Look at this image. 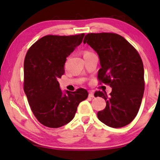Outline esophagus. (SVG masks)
Returning a JSON list of instances; mask_svg holds the SVG:
<instances>
[{
	"label": "esophagus",
	"mask_w": 160,
	"mask_h": 160,
	"mask_svg": "<svg viewBox=\"0 0 160 160\" xmlns=\"http://www.w3.org/2000/svg\"><path fill=\"white\" fill-rule=\"evenodd\" d=\"M89 97H92V98H93V97H94V93H93V92H90L89 93Z\"/></svg>",
	"instance_id": "1"
}]
</instances>
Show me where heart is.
Wrapping results in <instances>:
<instances>
[{
    "instance_id": "1",
    "label": "heart",
    "mask_w": 160,
    "mask_h": 160,
    "mask_svg": "<svg viewBox=\"0 0 160 160\" xmlns=\"http://www.w3.org/2000/svg\"><path fill=\"white\" fill-rule=\"evenodd\" d=\"M91 53V52H90V51H85V52H84L83 55H85V54H87V53Z\"/></svg>"
}]
</instances>
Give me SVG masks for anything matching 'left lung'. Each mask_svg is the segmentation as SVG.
Segmentation results:
<instances>
[{
	"instance_id": "1",
	"label": "left lung",
	"mask_w": 160,
	"mask_h": 160,
	"mask_svg": "<svg viewBox=\"0 0 160 160\" xmlns=\"http://www.w3.org/2000/svg\"><path fill=\"white\" fill-rule=\"evenodd\" d=\"M87 43L98 54L102 68L100 84L112 88V92L97 91L94 97L106 101L105 109L97 113L99 120L112 128H121L133 120L138 112L145 90L144 67L137 50L121 35L89 33Z\"/></svg>"
}]
</instances>
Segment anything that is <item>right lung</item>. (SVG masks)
<instances>
[{"mask_svg": "<svg viewBox=\"0 0 160 160\" xmlns=\"http://www.w3.org/2000/svg\"><path fill=\"white\" fill-rule=\"evenodd\" d=\"M85 34L47 35L31 46L24 61V91L35 117L48 128H59L72 120L80 103L88 97L79 88L63 94L58 78L66 58L82 42Z\"/></svg>", "mask_w": 160, "mask_h": 160, "instance_id": "add662e5", "label": "right lung"}]
</instances>
